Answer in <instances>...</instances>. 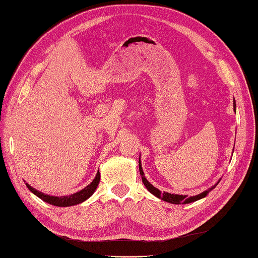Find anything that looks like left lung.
I'll return each instance as SVG.
<instances>
[{
    "label": "left lung",
    "instance_id": "left-lung-1",
    "mask_svg": "<svg viewBox=\"0 0 258 258\" xmlns=\"http://www.w3.org/2000/svg\"><path fill=\"white\" fill-rule=\"evenodd\" d=\"M234 107H235V103H234ZM139 171H140V175H141V177H142V181H143V184H144V186H146L147 188H148V190L151 192V194H153L154 196H156L158 198H160V199H162V200H164V202H167V203H171V204H175V205H184V204H190V203H194V202H196V200H199V199H202V198H204V197H206L207 195H208L213 188H215L217 185H218V183L216 184V185H213L212 187H210L208 190H206V191H204V192H202V194H199V195H196V196H192V197H188V196H186V195H175V194H169V192H161L158 188H155L152 184H150L149 181L147 180V178H146V176H144V173H143V171H142V167H141V163H140V159H139Z\"/></svg>",
    "mask_w": 258,
    "mask_h": 258
}]
</instances>
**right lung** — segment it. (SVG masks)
Listing matches in <instances>:
<instances>
[{
    "label": "right lung",
    "instance_id": "add662e5",
    "mask_svg": "<svg viewBox=\"0 0 258 258\" xmlns=\"http://www.w3.org/2000/svg\"><path fill=\"white\" fill-rule=\"evenodd\" d=\"M99 179H100V174H99V171H98L95 178H94L92 183L90 185H87L84 188V189H82V190L75 192V194H72V195H70V196H62V197L49 196V195L42 194L38 190H36L35 188L31 187L27 183H26V186L28 187V189L31 192H34L36 196H38L40 199L43 200V202H46V203H48L50 205H53V206H58V207H70V206H74V205L83 203L84 200H86L87 198H90L97 188Z\"/></svg>",
    "mask_w": 258,
    "mask_h": 258
}]
</instances>
